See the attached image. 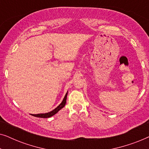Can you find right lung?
<instances>
[{"label": "right lung", "mask_w": 149, "mask_h": 149, "mask_svg": "<svg viewBox=\"0 0 149 149\" xmlns=\"http://www.w3.org/2000/svg\"><path fill=\"white\" fill-rule=\"evenodd\" d=\"M67 95H68V91H67V93H66V95H65V96L64 97V99H63V100L61 104L59 106H58L56 109L53 110V111L49 112V113H40V114H30V115L34 116V117H40V118H49L51 117H52V116H54V115H56V114L58 113V112L60 111L62 109V108H64V107L66 104V98H67Z\"/></svg>", "instance_id": "1"}]
</instances>
